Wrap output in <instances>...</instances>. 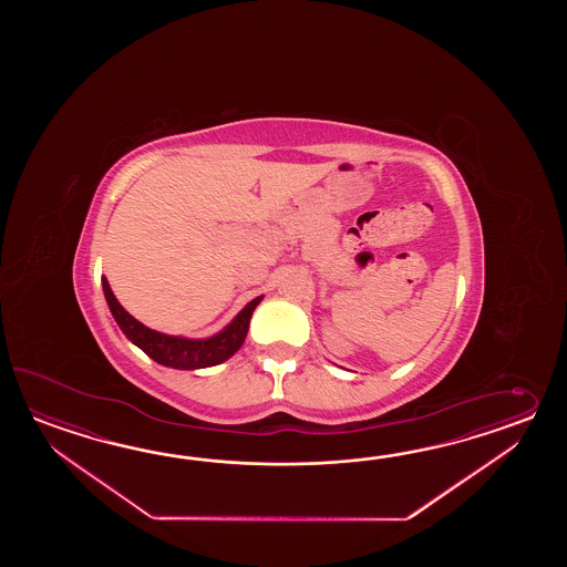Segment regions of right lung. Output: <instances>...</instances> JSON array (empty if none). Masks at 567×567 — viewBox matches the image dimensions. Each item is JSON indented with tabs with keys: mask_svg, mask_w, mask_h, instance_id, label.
<instances>
[{
	"mask_svg": "<svg viewBox=\"0 0 567 567\" xmlns=\"http://www.w3.org/2000/svg\"><path fill=\"white\" fill-rule=\"evenodd\" d=\"M101 284H103V293H105L109 310L113 313L121 332L130 338L135 347L144 350L150 359H154L169 369H182V371H196V369H206V367H215L220 362L229 361L230 357L241 349L254 310L259 306V301L264 300V296H259L249 301L241 312L230 320L229 324L213 337H172V334L152 330L142 324L140 320H135L132 313L121 306L115 293L111 291L107 278L101 279Z\"/></svg>",
	"mask_w": 567,
	"mask_h": 567,
	"instance_id": "add662e5",
	"label": "right lung"
}]
</instances>
